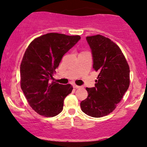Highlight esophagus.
<instances>
[{
    "label": "esophagus",
    "instance_id": "1",
    "mask_svg": "<svg viewBox=\"0 0 147 147\" xmlns=\"http://www.w3.org/2000/svg\"><path fill=\"white\" fill-rule=\"evenodd\" d=\"M73 87L75 88H82V86H77L76 85V84H74Z\"/></svg>",
    "mask_w": 147,
    "mask_h": 147
}]
</instances>
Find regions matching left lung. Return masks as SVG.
Segmentation results:
<instances>
[{
  "label": "left lung",
  "mask_w": 147,
  "mask_h": 147,
  "mask_svg": "<svg viewBox=\"0 0 147 147\" xmlns=\"http://www.w3.org/2000/svg\"><path fill=\"white\" fill-rule=\"evenodd\" d=\"M92 56V68L99 72L95 87L86 88L87 98L81 102L82 111L93 117L113 112L129 88L130 70L120 48L102 35L87 36Z\"/></svg>",
  "instance_id": "left-lung-1"
}]
</instances>
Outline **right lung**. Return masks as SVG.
I'll return each mask as SVG.
<instances>
[{
    "label": "right lung",
    "instance_id": "right-lung-1",
    "mask_svg": "<svg viewBox=\"0 0 147 147\" xmlns=\"http://www.w3.org/2000/svg\"><path fill=\"white\" fill-rule=\"evenodd\" d=\"M80 39L78 35L48 33L35 38L25 52L20 67L21 86L37 113L54 117L63 110L64 99L73 88L49 81L63 55Z\"/></svg>",
    "mask_w": 147,
    "mask_h": 147
}]
</instances>
